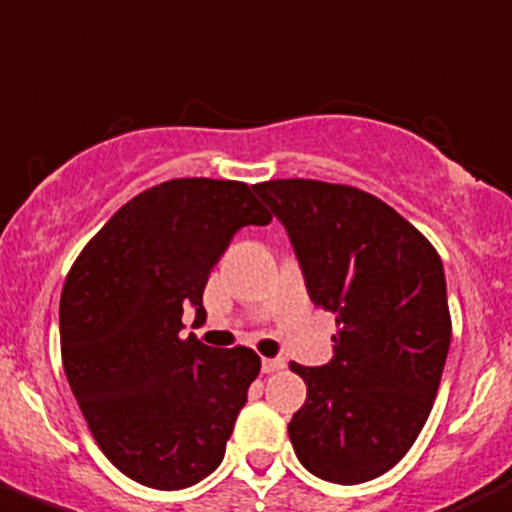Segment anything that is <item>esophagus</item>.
Returning <instances> with one entry per match:
<instances>
[{
	"label": "esophagus",
	"mask_w": 512,
	"mask_h": 512,
	"mask_svg": "<svg viewBox=\"0 0 512 512\" xmlns=\"http://www.w3.org/2000/svg\"><path fill=\"white\" fill-rule=\"evenodd\" d=\"M261 370L264 373H279V370H285V360L282 357H264L261 360Z\"/></svg>",
	"instance_id": "34e87169"
}]
</instances>
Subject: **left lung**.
Returning <instances> with one entry per match:
<instances>
[{"instance_id":"left-lung-1","label":"left lung","mask_w":512,"mask_h":512,"mask_svg":"<svg viewBox=\"0 0 512 512\" xmlns=\"http://www.w3.org/2000/svg\"><path fill=\"white\" fill-rule=\"evenodd\" d=\"M287 227L310 300L336 316L334 360L290 365L308 399L287 425L310 474L360 484L412 448L451 344L443 261L393 207L347 183L277 178L253 186Z\"/></svg>"}]
</instances>
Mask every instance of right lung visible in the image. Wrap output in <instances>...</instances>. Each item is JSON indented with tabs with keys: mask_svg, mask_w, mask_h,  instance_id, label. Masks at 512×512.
Returning a JSON list of instances; mask_svg holds the SVG:
<instances>
[{
	"mask_svg": "<svg viewBox=\"0 0 512 512\" xmlns=\"http://www.w3.org/2000/svg\"><path fill=\"white\" fill-rule=\"evenodd\" d=\"M272 214L243 181L173 178L137 194L82 248L61 290V362L95 443L121 474L183 489L220 466L248 386V347L181 336V316L243 225Z\"/></svg>",
	"mask_w": 512,
	"mask_h": 512,
	"instance_id": "obj_1",
	"label": "right lung"
}]
</instances>
